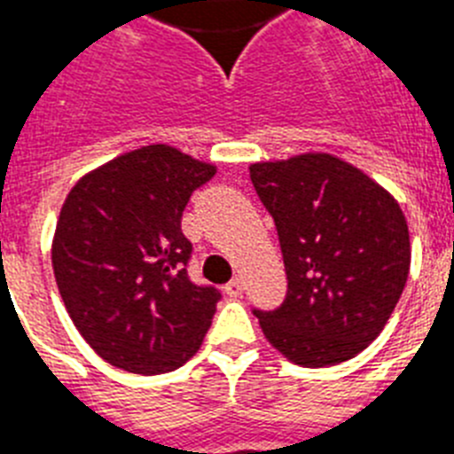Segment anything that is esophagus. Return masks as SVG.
Instances as JSON below:
<instances>
[{
  "mask_svg": "<svg viewBox=\"0 0 454 454\" xmlns=\"http://www.w3.org/2000/svg\"><path fill=\"white\" fill-rule=\"evenodd\" d=\"M223 291H226V295H231V298H239L242 291H245V284H242V279H233V281H228Z\"/></svg>",
  "mask_w": 454,
  "mask_h": 454,
  "instance_id": "esophagus-1",
  "label": "esophagus"
}]
</instances>
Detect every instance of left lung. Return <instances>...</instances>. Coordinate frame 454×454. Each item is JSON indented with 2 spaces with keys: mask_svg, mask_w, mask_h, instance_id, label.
<instances>
[{
  "mask_svg": "<svg viewBox=\"0 0 454 454\" xmlns=\"http://www.w3.org/2000/svg\"><path fill=\"white\" fill-rule=\"evenodd\" d=\"M277 226L288 291L274 311L254 309L262 334L291 363L333 367L386 327L409 279V226L397 200L330 154L254 163Z\"/></svg>",
  "mask_w": 454,
  "mask_h": 454,
  "instance_id": "obj_1",
  "label": "left lung"
}]
</instances>
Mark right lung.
<instances>
[{"label":"right lung","instance_id":"right-lung-1","mask_svg":"<svg viewBox=\"0 0 454 454\" xmlns=\"http://www.w3.org/2000/svg\"><path fill=\"white\" fill-rule=\"evenodd\" d=\"M216 168L147 145L87 173L68 192L52 270L68 316L113 367L166 374L193 357L221 293L196 286L182 212Z\"/></svg>","mask_w":454,"mask_h":454}]
</instances>
